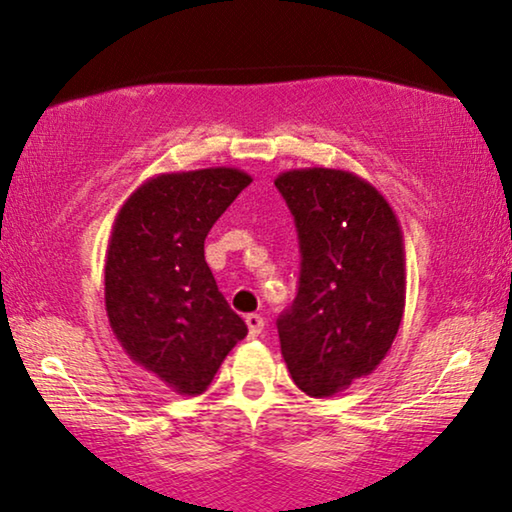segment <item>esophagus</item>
Returning a JSON list of instances; mask_svg holds the SVG:
<instances>
[{
	"mask_svg": "<svg viewBox=\"0 0 512 512\" xmlns=\"http://www.w3.org/2000/svg\"><path fill=\"white\" fill-rule=\"evenodd\" d=\"M244 321H247V328H249V338H256V335H261L265 321L261 314H247L244 317Z\"/></svg>",
	"mask_w": 512,
	"mask_h": 512,
	"instance_id": "1",
	"label": "esophagus"
}]
</instances>
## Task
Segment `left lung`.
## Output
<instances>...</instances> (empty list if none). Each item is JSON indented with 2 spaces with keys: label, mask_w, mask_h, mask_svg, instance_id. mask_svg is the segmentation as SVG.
Wrapping results in <instances>:
<instances>
[{
  "label": "left lung",
  "mask_w": 512,
  "mask_h": 512,
  "mask_svg": "<svg viewBox=\"0 0 512 512\" xmlns=\"http://www.w3.org/2000/svg\"><path fill=\"white\" fill-rule=\"evenodd\" d=\"M298 230L296 300L277 331L291 380L314 398L335 396L380 366L405 307L403 230L384 195L347 170L282 172Z\"/></svg>",
  "instance_id": "left-lung-1"
}]
</instances>
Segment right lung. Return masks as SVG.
I'll list each match as a JSON object with an SVG mask.
<instances>
[{
    "label": "right lung",
    "mask_w": 512,
    "mask_h": 512,
    "mask_svg": "<svg viewBox=\"0 0 512 512\" xmlns=\"http://www.w3.org/2000/svg\"><path fill=\"white\" fill-rule=\"evenodd\" d=\"M249 184L235 167L158 174L123 202L111 226V331L137 366L181 396L202 394L247 335L205 261V237Z\"/></svg>",
    "instance_id": "obj_1"
}]
</instances>
